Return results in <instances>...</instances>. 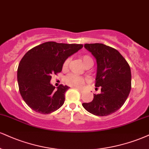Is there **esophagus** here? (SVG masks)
Returning <instances> with one entry per match:
<instances>
[{"mask_svg":"<svg viewBox=\"0 0 149 149\" xmlns=\"http://www.w3.org/2000/svg\"><path fill=\"white\" fill-rule=\"evenodd\" d=\"M78 90L79 91L80 93H83L85 92V89H78Z\"/></svg>","mask_w":149,"mask_h":149,"instance_id":"esophagus-1","label":"esophagus"}]
</instances>
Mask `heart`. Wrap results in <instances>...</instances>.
<instances>
[{"label": "heart", "instance_id": "heart-1", "mask_svg": "<svg viewBox=\"0 0 149 149\" xmlns=\"http://www.w3.org/2000/svg\"><path fill=\"white\" fill-rule=\"evenodd\" d=\"M81 60L84 64L86 66L89 62H93L92 59L91 58L89 55H85L81 56ZM70 62V58H67L64 61L63 64H62V69L64 71L67 70L69 67V64ZM87 81V79L84 77L78 76L76 74H70L68 75L64 78V82L66 85L70 86L72 87H82L86 82Z\"/></svg>", "mask_w": 149, "mask_h": 149}]
</instances>
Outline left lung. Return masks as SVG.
Returning <instances> with one entry per match:
<instances>
[{
  "label": "left lung",
  "mask_w": 149,
  "mask_h": 149,
  "mask_svg": "<svg viewBox=\"0 0 149 149\" xmlns=\"http://www.w3.org/2000/svg\"><path fill=\"white\" fill-rule=\"evenodd\" d=\"M97 62L95 87H101V94H94L90 103H82L86 110L96 116L114 113L126 102L131 89L130 66L115 48L103 44H85Z\"/></svg>",
  "instance_id": "left-lung-1"
}]
</instances>
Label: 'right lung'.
<instances>
[{
    "instance_id": "right-lung-1",
    "label": "right lung",
    "mask_w": 149,
    "mask_h": 149,
    "mask_svg": "<svg viewBox=\"0 0 149 149\" xmlns=\"http://www.w3.org/2000/svg\"><path fill=\"white\" fill-rule=\"evenodd\" d=\"M83 47L82 44L48 42L28 51L20 61L17 70L19 92L32 110L47 114L63 105L67 86L55 89L50 83L51 76L62 69L64 61Z\"/></svg>"
}]
</instances>
